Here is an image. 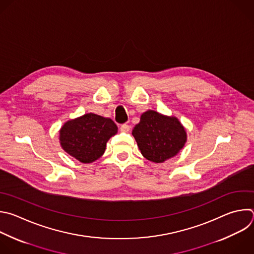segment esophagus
I'll return each instance as SVG.
<instances>
[{"label": "esophagus", "instance_id": "esophagus-1", "mask_svg": "<svg viewBox=\"0 0 254 254\" xmlns=\"http://www.w3.org/2000/svg\"><path fill=\"white\" fill-rule=\"evenodd\" d=\"M120 129H121V131H123V132H128L129 129H130V127H129L128 125H127V124H123V125L121 126Z\"/></svg>", "mask_w": 254, "mask_h": 254}]
</instances>
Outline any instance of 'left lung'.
<instances>
[{
    "label": "left lung",
    "mask_w": 254,
    "mask_h": 254,
    "mask_svg": "<svg viewBox=\"0 0 254 254\" xmlns=\"http://www.w3.org/2000/svg\"><path fill=\"white\" fill-rule=\"evenodd\" d=\"M132 135L141 154L155 163L177 155L188 137L186 128L176 117L163 116L150 110L140 116Z\"/></svg>",
    "instance_id": "left-lung-1"
}]
</instances>
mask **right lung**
I'll return each instance as SVG.
<instances>
[{"mask_svg":"<svg viewBox=\"0 0 254 254\" xmlns=\"http://www.w3.org/2000/svg\"><path fill=\"white\" fill-rule=\"evenodd\" d=\"M117 132L118 127L111 119L91 113L64 123L60 142L69 155L91 163L104 154L108 140Z\"/></svg>","mask_w":254,"mask_h":254,"instance_id":"right-lung-1","label":"right lung"}]
</instances>
